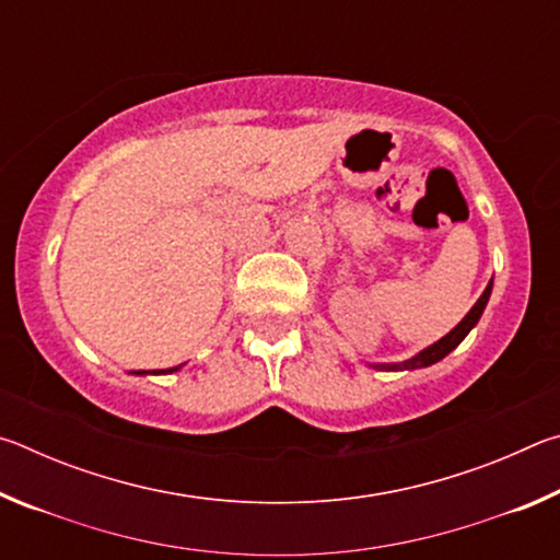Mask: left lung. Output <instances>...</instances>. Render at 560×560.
<instances>
[{
  "label": "left lung",
  "mask_w": 560,
  "mask_h": 560,
  "mask_svg": "<svg viewBox=\"0 0 560 560\" xmlns=\"http://www.w3.org/2000/svg\"><path fill=\"white\" fill-rule=\"evenodd\" d=\"M489 293H491V281H489V287L485 289V293H481L479 296V301L474 303L471 306V311L467 316H464L457 326H454L447 336L444 338H440L438 343L434 346H430V348H424L422 353H417L415 358H410V360H405V363H397V365H385L387 371H415V368H424V365H432V363H438V360H442L444 355L447 353H452L454 348H457L462 340H464V336L469 334V330L477 326V320H479V316L485 314V306H487V301H489Z\"/></svg>",
  "instance_id": "obj_1"
}]
</instances>
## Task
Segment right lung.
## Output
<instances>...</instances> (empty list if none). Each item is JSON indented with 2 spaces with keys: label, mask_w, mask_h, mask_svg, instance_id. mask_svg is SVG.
Here are the masks:
<instances>
[{
  "label": "right lung",
  "mask_w": 560,
  "mask_h": 560,
  "mask_svg": "<svg viewBox=\"0 0 560 560\" xmlns=\"http://www.w3.org/2000/svg\"><path fill=\"white\" fill-rule=\"evenodd\" d=\"M177 368H179V365H177ZM177 368H170V371H167V373H173V371H177ZM163 373H165V371H163Z\"/></svg>",
  "instance_id": "add662e5"
}]
</instances>
